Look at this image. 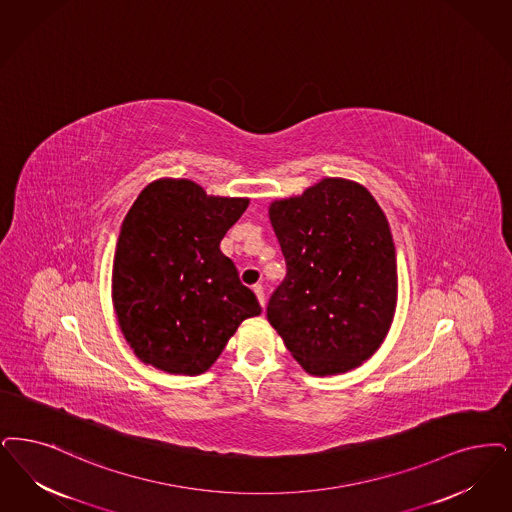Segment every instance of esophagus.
I'll list each match as a JSON object with an SVG mask.
<instances>
[{"label": "esophagus", "instance_id": "obj_1", "mask_svg": "<svg viewBox=\"0 0 512 512\" xmlns=\"http://www.w3.org/2000/svg\"><path fill=\"white\" fill-rule=\"evenodd\" d=\"M253 291H255V295H257V299H259V303H261V307L265 308L266 299H265V289L261 284H255L253 286Z\"/></svg>", "mask_w": 512, "mask_h": 512}]
</instances>
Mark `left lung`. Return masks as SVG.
Wrapping results in <instances>:
<instances>
[{
    "label": "left lung",
    "instance_id": "8db88e82",
    "mask_svg": "<svg viewBox=\"0 0 512 512\" xmlns=\"http://www.w3.org/2000/svg\"><path fill=\"white\" fill-rule=\"evenodd\" d=\"M286 278L266 318L312 375L358 368L381 347L396 308V249L362 184L324 179L270 205Z\"/></svg>",
    "mask_w": 512,
    "mask_h": 512
}]
</instances>
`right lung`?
<instances>
[{"mask_svg": "<svg viewBox=\"0 0 512 512\" xmlns=\"http://www.w3.org/2000/svg\"><path fill=\"white\" fill-rule=\"evenodd\" d=\"M246 198L207 196L186 179L148 184L123 219L112 268V299L125 341L154 368L198 375L228 339L261 314L221 251Z\"/></svg>", "mask_w": 512, "mask_h": 512, "instance_id": "right-lung-1", "label": "right lung"}]
</instances>
